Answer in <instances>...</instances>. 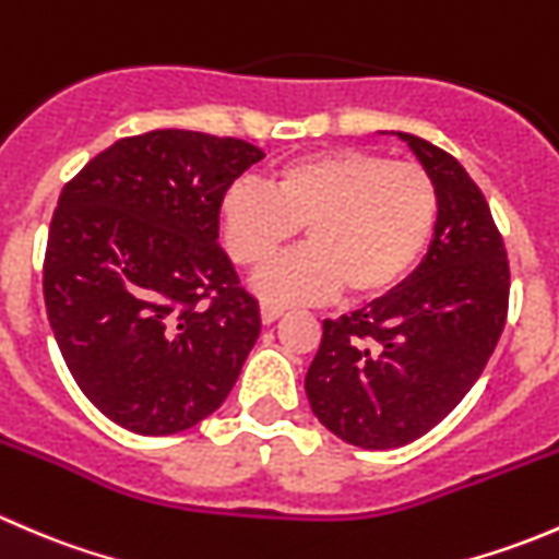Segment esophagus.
I'll list each match as a JSON object with an SVG mask.
<instances>
[{
	"mask_svg": "<svg viewBox=\"0 0 559 559\" xmlns=\"http://www.w3.org/2000/svg\"><path fill=\"white\" fill-rule=\"evenodd\" d=\"M259 311H262V324H273V321H278L281 316H284V308L270 306V302H262V308H259Z\"/></svg>",
	"mask_w": 559,
	"mask_h": 559,
	"instance_id": "esophagus-1",
	"label": "esophagus"
}]
</instances>
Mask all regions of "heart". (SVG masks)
<instances>
[{
  "label": "heart",
  "instance_id": "heart-1",
  "mask_svg": "<svg viewBox=\"0 0 559 559\" xmlns=\"http://www.w3.org/2000/svg\"><path fill=\"white\" fill-rule=\"evenodd\" d=\"M438 216L436 183L421 167L357 148L289 162L273 189L235 183L222 200L229 257L257 267L302 227L308 246L264 264L251 278L270 306L392 289L416 264Z\"/></svg>",
  "mask_w": 559,
  "mask_h": 559
}]
</instances>
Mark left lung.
<instances>
[{
	"label": "left lung",
	"mask_w": 559,
	"mask_h": 559,
	"mask_svg": "<svg viewBox=\"0 0 559 559\" xmlns=\"http://www.w3.org/2000/svg\"><path fill=\"white\" fill-rule=\"evenodd\" d=\"M436 183L419 267L337 321L306 376L321 425L359 449H397L447 419L487 368L509 313V259L481 189L438 145L397 132Z\"/></svg>",
	"instance_id": "1"
}]
</instances>
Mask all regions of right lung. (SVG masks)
<instances>
[{"label": "right lung", "mask_w": 559, "mask_h": 559, "mask_svg": "<svg viewBox=\"0 0 559 559\" xmlns=\"http://www.w3.org/2000/svg\"><path fill=\"white\" fill-rule=\"evenodd\" d=\"M262 156L156 129L112 143L61 191L43 267L50 330L81 392L138 436L211 416L257 343L259 302L218 246V211Z\"/></svg>", "instance_id": "add662e5"}]
</instances>
